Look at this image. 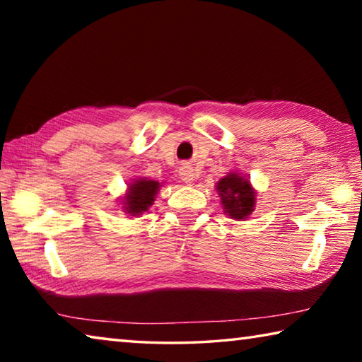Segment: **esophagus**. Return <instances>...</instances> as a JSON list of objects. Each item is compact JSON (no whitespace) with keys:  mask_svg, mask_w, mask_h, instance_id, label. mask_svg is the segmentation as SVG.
Here are the masks:
<instances>
[{"mask_svg":"<svg viewBox=\"0 0 362 362\" xmlns=\"http://www.w3.org/2000/svg\"><path fill=\"white\" fill-rule=\"evenodd\" d=\"M180 177L185 183H192L196 180L198 174H196V170L189 166V164H183V166L180 168Z\"/></svg>","mask_w":362,"mask_h":362,"instance_id":"34e87169","label":"esophagus"}]
</instances>
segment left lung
Returning <instances> with one entry per match:
<instances>
[{
	"label": "left lung",
	"mask_w": 362,
	"mask_h": 362,
	"mask_svg": "<svg viewBox=\"0 0 362 362\" xmlns=\"http://www.w3.org/2000/svg\"><path fill=\"white\" fill-rule=\"evenodd\" d=\"M217 189L218 194L222 196L223 209L225 212H228L231 218L241 220L252 214L255 194L247 179H243L238 174H230L220 179Z\"/></svg>",
	"instance_id": "obj_1"
}]
</instances>
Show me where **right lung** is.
<instances>
[{
	"label": "right lung",
	"mask_w": 362,
	"mask_h": 362,
	"mask_svg": "<svg viewBox=\"0 0 362 362\" xmlns=\"http://www.w3.org/2000/svg\"><path fill=\"white\" fill-rule=\"evenodd\" d=\"M159 188V183L155 180H148V179H140L136 180L129 187V194L126 196L124 201V209L127 214H142L145 212L148 207L153 204L155 201V194Z\"/></svg>",
	"instance_id": "1"
}]
</instances>
